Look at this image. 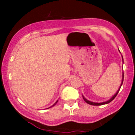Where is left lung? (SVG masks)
Instances as JSON below:
<instances>
[{"instance_id": "left-lung-1", "label": "left lung", "mask_w": 135, "mask_h": 135, "mask_svg": "<svg viewBox=\"0 0 135 135\" xmlns=\"http://www.w3.org/2000/svg\"><path fill=\"white\" fill-rule=\"evenodd\" d=\"M122 61H123V58H122ZM123 80H124V73H122V83H121V84H120V87H119V89H118V90H117V92L115 93V94H114V95L113 96V97H112V98H111L109 100H108V101H106V102H102V103H95V102H91V101H89V100H88L87 99L85 98L84 97V96H83L84 100V101L86 102V103H88V104L91 105H97V106H98V105H105V104H107V103H109L110 102H112V100H114V98H115L116 97V96H117V94H118L119 91V90H120V88H121V86H122V83H123Z\"/></svg>"}]
</instances>
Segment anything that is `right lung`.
Masks as SVG:
<instances>
[{
  "instance_id": "obj_1",
  "label": "right lung",
  "mask_w": 135,
  "mask_h": 135,
  "mask_svg": "<svg viewBox=\"0 0 135 135\" xmlns=\"http://www.w3.org/2000/svg\"><path fill=\"white\" fill-rule=\"evenodd\" d=\"M58 102V100H57V101H56V102H55V104H54L53 105H52V107H53V106H54V105H55L56 104V103H57V102ZM49 108H50V107H49Z\"/></svg>"
}]
</instances>
